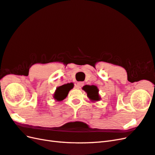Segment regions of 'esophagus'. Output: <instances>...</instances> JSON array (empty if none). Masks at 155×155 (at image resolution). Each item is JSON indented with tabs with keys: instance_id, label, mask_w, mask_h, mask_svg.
<instances>
[{
	"instance_id": "1",
	"label": "esophagus",
	"mask_w": 155,
	"mask_h": 155,
	"mask_svg": "<svg viewBox=\"0 0 155 155\" xmlns=\"http://www.w3.org/2000/svg\"><path fill=\"white\" fill-rule=\"evenodd\" d=\"M84 85V82H78L77 84L76 85V88H81V87H82Z\"/></svg>"
}]
</instances>
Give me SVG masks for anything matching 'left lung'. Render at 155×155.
Masks as SVG:
<instances>
[{"label":"left lung","instance_id":"8db88e82","mask_svg":"<svg viewBox=\"0 0 155 155\" xmlns=\"http://www.w3.org/2000/svg\"><path fill=\"white\" fill-rule=\"evenodd\" d=\"M84 91L87 92L89 98L93 101H98L100 100L98 95V89L96 86H88L84 88Z\"/></svg>","mask_w":155,"mask_h":155}]
</instances>
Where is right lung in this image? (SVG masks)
I'll return each instance as SVG.
<instances>
[{
  "mask_svg": "<svg viewBox=\"0 0 155 155\" xmlns=\"http://www.w3.org/2000/svg\"><path fill=\"white\" fill-rule=\"evenodd\" d=\"M72 88V84H64L57 88L56 91L54 94V98L57 100V101H62L63 100L66 98L68 93L70 90Z\"/></svg>",
  "mask_w": 155,
  "mask_h": 155,
  "instance_id": "add662e5",
  "label": "right lung"
}]
</instances>
